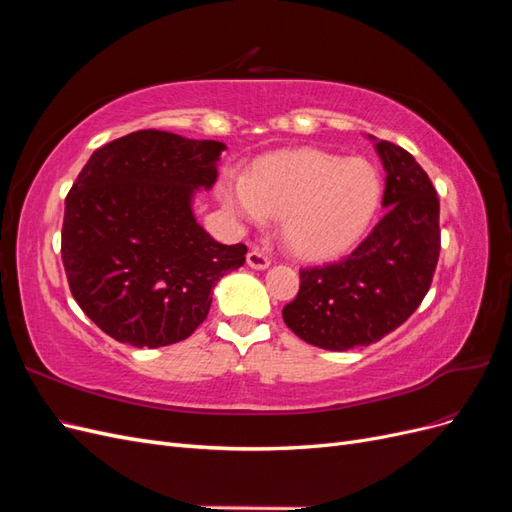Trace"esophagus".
Returning <instances> with one entry per match:
<instances>
[{
  "label": "esophagus",
  "mask_w": 512,
  "mask_h": 512,
  "mask_svg": "<svg viewBox=\"0 0 512 512\" xmlns=\"http://www.w3.org/2000/svg\"><path fill=\"white\" fill-rule=\"evenodd\" d=\"M247 265L252 269H267L271 265V258L267 254H262L260 250H250L247 252Z\"/></svg>",
  "instance_id": "obj_1"
}]
</instances>
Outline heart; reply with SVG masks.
<instances>
[{"label": "heart", "instance_id": "b5f03b06", "mask_svg": "<svg viewBox=\"0 0 512 512\" xmlns=\"http://www.w3.org/2000/svg\"><path fill=\"white\" fill-rule=\"evenodd\" d=\"M220 198L235 218L250 224H265L269 215L282 218V235L294 252L327 258L367 230L380 205L382 181L365 160L299 149L265 158L250 177H224Z\"/></svg>", "mask_w": 512, "mask_h": 512}]
</instances>
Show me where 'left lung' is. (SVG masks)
Segmentation results:
<instances>
[{
    "instance_id": "8db88e82",
    "label": "left lung",
    "mask_w": 512,
    "mask_h": 512,
    "mask_svg": "<svg viewBox=\"0 0 512 512\" xmlns=\"http://www.w3.org/2000/svg\"><path fill=\"white\" fill-rule=\"evenodd\" d=\"M386 170L382 220L335 262L299 271L288 329L324 350L380 342L423 303L440 256V198L406 149L378 141Z\"/></svg>"
}]
</instances>
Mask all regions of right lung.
<instances>
[{"label": "right lung", "mask_w": 512, "mask_h": 512, "mask_svg": "<svg viewBox=\"0 0 512 512\" xmlns=\"http://www.w3.org/2000/svg\"><path fill=\"white\" fill-rule=\"evenodd\" d=\"M224 143L138 130L102 145L72 183L61 260L74 301L121 344L160 348L205 322L213 286L243 267L247 247L222 245L192 213L218 179Z\"/></svg>", "instance_id": "1"}]
</instances>
